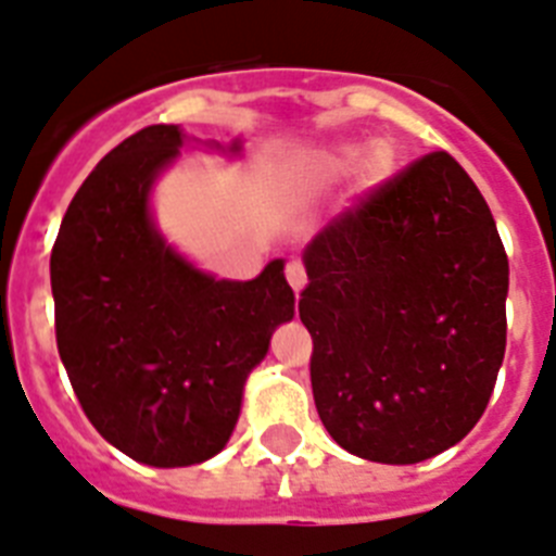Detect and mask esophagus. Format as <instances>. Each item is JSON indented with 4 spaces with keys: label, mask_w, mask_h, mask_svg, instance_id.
<instances>
[{
    "label": "esophagus",
    "mask_w": 556,
    "mask_h": 556,
    "mask_svg": "<svg viewBox=\"0 0 556 556\" xmlns=\"http://www.w3.org/2000/svg\"><path fill=\"white\" fill-rule=\"evenodd\" d=\"M286 279H288V286H291L293 291L300 293L302 288H305V282H307L305 265H302L300 260H291V263L286 265Z\"/></svg>",
    "instance_id": "esophagus-1"
}]
</instances>
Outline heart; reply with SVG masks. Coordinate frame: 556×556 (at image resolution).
Here are the masks:
<instances>
[{
	"label": "heart",
	"instance_id": "heart-1",
	"mask_svg": "<svg viewBox=\"0 0 556 556\" xmlns=\"http://www.w3.org/2000/svg\"><path fill=\"white\" fill-rule=\"evenodd\" d=\"M358 157H362V147L358 143H342V147H330L316 152L305 166V177L314 186H330L339 184L342 177H348L350 172L356 169ZM395 172V149L387 141L372 143L367 149L365 161H362V180L367 186L381 184L384 177H390Z\"/></svg>",
	"mask_w": 556,
	"mask_h": 556
}]
</instances>
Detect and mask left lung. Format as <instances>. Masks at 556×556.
Listing matches in <instances>:
<instances>
[{
    "label": "left lung",
    "mask_w": 556,
    "mask_h": 556,
    "mask_svg": "<svg viewBox=\"0 0 556 556\" xmlns=\"http://www.w3.org/2000/svg\"><path fill=\"white\" fill-rule=\"evenodd\" d=\"M311 387L339 446L418 464L480 421L506 353L508 260L450 152L418 157L336 214L305 251Z\"/></svg>",
    "instance_id": "1"
}]
</instances>
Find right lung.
<instances>
[{
    "label": "right lung",
    "mask_w": 556,
    "mask_h": 556,
    "mask_svg": "<svg viewBox=\"0 0 556 556\" xmlns=\"http://www.w3.org/2000/svg\"><path fill=\"white\" fill-rule=\"evenodd\" d=\"M184 132L155 124L98 163L64 214L50 286L55 344L92 427L132 460L191 466L226 446L242 384L293 319L282 260L251 282L191 268L149 220Z\"/></svg>",
    "instance_id": "right-lung-1"
}]
</instances>
